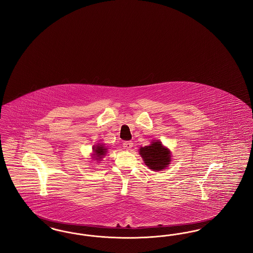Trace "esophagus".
I'll return each mask as SVG.
<instances>
[{
  "mask_svg": "<svg viewBox=\"0 0 253 253\" xmlns=\"http://www.w3.org/2000/svg\"><path fill=\"white\" fill-rule=\"evenodd\" d=\"M122 146L125 150H131L132 148V141H124Z\"/></svg>",
  "mask_w": 253,
  "mask_h": 253,
  "instance_id": "esophagus-1",
  "label": "esophagus"
}]
</instances>
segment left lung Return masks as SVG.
Returning a JSON list of instances; mask_svg holds the SVG:
<instances>
[{
	"label": "left lung",
	"mask_w": 253,
	"mask_h": 253,
	"mask_svg": "<svg viewBox=\"0 0 253 253\" xmlns=\"http://www.w3.org/2000/svg\"><path fill=\"white\" fill-rule=\"evenodd\" d=\"M139 154L143 158L145 164L154 170H161L169 165L170 155L168 149L164 148L161 142H153L150 146L141 147Z\"/></svg>",
	"instance_id": "obj_1"
}]
</instances>
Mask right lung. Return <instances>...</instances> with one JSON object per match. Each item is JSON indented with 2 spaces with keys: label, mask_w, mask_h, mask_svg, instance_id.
Segmentation results:
<instances>
[{
  "label": "right lung",
  "mask_w": 253,
  "mask_h": 253,
  "mask_svg": "<svg viewBox=\"0 0 253 253\" xmlns=\"http://www.w3.org/2000/svg\"><path fill=\"white\" fill-rule=\"evenodd\" d=\"M94 152H95V157H96V159H99V158H101L102 156H104L105 155V153H106V149L103 147V146H101V145H99V146H96L94 148Z\"/></svg>",
  "instance_id": "obj_1"
}]
</instances>
